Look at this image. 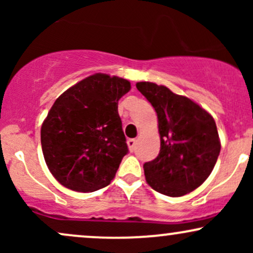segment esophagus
Listing matches in <instances>:
<instances>
[{"instance_id":"1","label":"esophagus","mask_w":253,"mask_h":253,"mask_svg":"<svg viewBox=\"0 0 253 253\" xmlns=\"http://www.w3.org/2000/svg\"><path fill=\"white\" fill-rule=\"evenodd\" d=\"M135 144H136L135 139H128V140H127V145H128V149L130 152H133V151H134Z\"/></svg>"}]
</instances>
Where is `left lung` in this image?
I'll list each match as a JSON object with an SVG mask.
<instances>
[{"mask_svg": "<svg viewBox=\"0 0 253 253\" xmlns=\"http://www.w3.org/2000/svg\"><path fill=\"white\" fill-rule=\"evenodd\" d=\"M136 89L155 108L161 135L159 155L144 164L146 182L171 197L195 190L211 175L221 149L213 117L164 85L139 82Z\"/></svg>", "mask_w": 253, "mask_h": 253, "instance_id": "left-lung-1", "label": "left lung"}]
</instances>
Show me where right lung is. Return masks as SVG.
Segmentation results:
<instances>
[{"instance_id": "1", "label": "right lung", "mask_w": 253, "mask_h": 253, "mask_svg": "<svg viewBox=\"0 0 253 253\" xmlns=\"http://www.w3.org/2000/svg\"><path fill=\"white\" fill-rule=\"evenodd\" d=\"M124 78L95 74L64 91L42 126L48 170L65 188L88 193L108 185L128 152L118 101L129 91Z\"/></svg>"}]
</instances>
